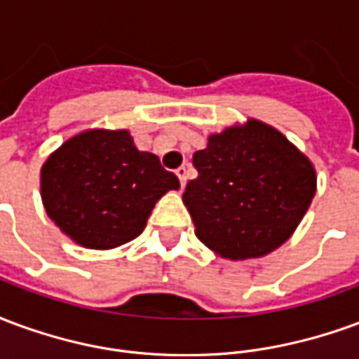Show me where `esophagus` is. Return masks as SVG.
I'll return each mask as SVG.
<instances>
[{
  "label": "esophagus",
  "instance_id": "obj_1",
  "mask_svg": "<svg viewBox=\"0 0 359 359\" xmlns=\"http://www.w3.org/2000/svg\"><path fill=\"white\" fill-rule=\"evenodd\" d=\"M177 177H179L180 184L184 187V184H187V179H188V167H184V165H182V167H179V169H177Z\"/></svg>",
  "mask_w": 359,
  "mask_h": 359
}]
</instances>
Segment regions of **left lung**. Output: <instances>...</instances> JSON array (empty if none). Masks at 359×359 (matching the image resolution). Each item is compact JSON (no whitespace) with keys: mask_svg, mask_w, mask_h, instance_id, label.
Wrapping results in <instances>:
<instances>
[{"mask_svg":"<svg viewBox=\"0 0 359 359\" xmlns=\"http://www.w3.org/2000/svg\"><path fill=\"white\" fill-rule=\"evenodd\" d=\"M192 161L198 177L182 202L196 236L225 259L264 257L283 246L316 196L313 163L257 118L210 134Z\"/></svg>","mask_w":359,"mask_h":359,"instance_id":"obj_1","label":"left lung"}]
</instances>
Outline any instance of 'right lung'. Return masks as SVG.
<instances>
[{
	"mask_svg": "<svg viewBox=\"0 0 359 359\" xmlns=\"http://www.w3.org/2000/svg\"><path fill=\"white\" fill-rule=\"evenodd\" d=\"M180 182L128 130L90 128L46 159L40 194L48 217L79 246L111 250L146 229L157 200Z\"/></svg>",
	"mask_w": 359,
	"mask_h": 359,
	"instance_id": "add662e5",
	"label": "right lung"
}]
</instances>
